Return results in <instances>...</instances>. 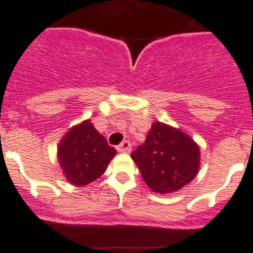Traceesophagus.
I'll return each instance as SVG.
<instances>
[{"mask_svg": "<svg viewBox=\"0 0 253 253\" xmlns=\"http://www.w3.org/2000/svg\"><path fill=\"white\" fill-rule=\"evenodd\" d=\"M118 152H122V153H128L131 151V144L129 140H124L123 143H120L119 146H116Z\"/></svg>", "mask_w": 253, "mask_h": 253, "instance_id": "obj_1", "label": "esophagus"}]
</instances>
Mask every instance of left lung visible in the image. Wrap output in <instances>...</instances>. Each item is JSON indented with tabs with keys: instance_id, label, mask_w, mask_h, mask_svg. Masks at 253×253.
<instances>
[{
	"instance_id": "8db88e82",
	"label": "left lung",
	"mask_w": 253,
	"mask_h": 253,
	"mask_svg": "<svg viewBox=\"0 0 253 253\" xmlns=\"http://www.w3.org/2000/svg\"><path fill=\"white\" fill-rule=\"evenodd\" d=\"M130 157L154 193L166 194L180 190L195 177L200 151L189 135L157 122Z\"/></svg>"
}]
</instances>
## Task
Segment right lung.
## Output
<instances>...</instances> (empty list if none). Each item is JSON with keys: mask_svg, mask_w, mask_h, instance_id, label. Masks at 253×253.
Wrapping results in <instances>:
<instances>
[{"mask_svg": "<svg viewBox=\"0 0 253 253\" xmlns=\"http://www.w3.org/2000/svg\"><path fill=\"white\" fill-rule=\"evenodd\" d=\"M115 154V148L107 144L90 120L71 129L58 148V158L67 180L76 186L99 178Z\"/></svg>", "mask_w": 253, "mask_h": 253, "instance_id": "add662e5", "label": "right lung"}]
</instances>
